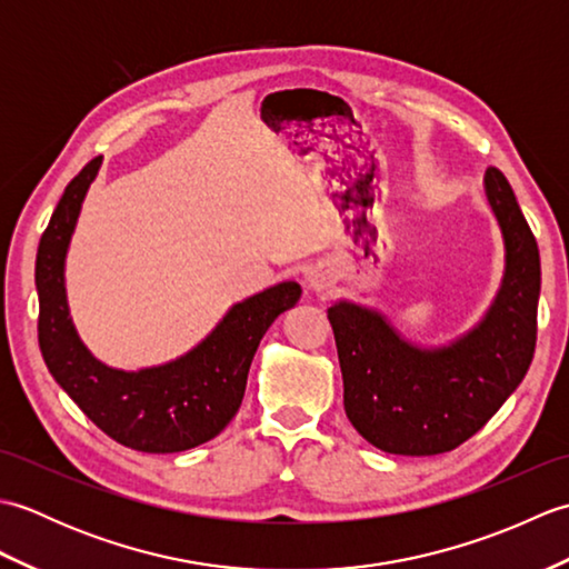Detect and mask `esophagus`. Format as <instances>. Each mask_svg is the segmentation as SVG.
Returning a JSON list of instances; mask_svg holds the SVG:
<instances>
[{
	"instance_id": "1",
	"label": "esophagus",
	"mask_w": 569,
	"mask_h": 569,
	"mask_svg": "<svg viewBox=\"0 0 569 569\" xmlns=\"http://www.w3.org/2000/svg\"><path fill=\"white\" fill-rule=\"evenodd\" d=\"M332 283H335V276H332L330 269H325V266H316V269H310L308 276H306V286H308V291H312V293L330 291Z\"/></svg>"
}]
</instances>
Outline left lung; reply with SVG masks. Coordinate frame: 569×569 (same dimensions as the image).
<instances>
[{
  "instance_id": "8db88e82",
  "label": "left lung",
  "mask_w": 569,
  "mask_h": 569,
  "mask_svg": "<svg viewBox=\"0 0 569 569\" xmlns=\"http://www.w3.org/2000/svg\"><path fill=\"white\" fill-rule=\"evenodd\" d=\"M485 200L503 241V276L491 306L445 345L410 340L379 308L340 298L328 310L355 430L391 455L450 452L506 403L536 352L540 253L513 188L497 168Z\"/></svg>"
}]
</instances>
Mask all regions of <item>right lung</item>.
Masks as SVG:
<instances>
[{"label":"right lung","instance_id":"1","mask_svg":"<svg viewBox=\"0 0 569 569\" xmlns=\"http://www.w3.org/2000/svg\"><path fill=\"white\" fill-rule=\"evenodd\" d=\"M100 159L70 180L36 253L39 347L48 371L78 408L119 445L139 452H183L212 440L234 418L261 337L300 298L281 281L239 300L186 355L137 371L117 369L80 340L66 293V259Z\"/></svg>","mask_w":569,"mask_h":569}]
</instances>
